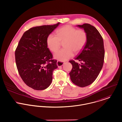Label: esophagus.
Returning <instances> with one entry per match:
<instances>
[{"label":"esophagus","mask_w":122,"mask_h":122,"mask_svg":"<svg viewBox=\"0 0 122 122\" xmlns=\"http://www.w3.org/2000/svg\"><path fill=\"white\" fill-rule=\"evenodd\" d=\"M56 64H57V66L58 67H60V66H62L63 65V64H64V63L63 62H61V61H57Z\"/></svg>","instance_id":"34e87169"}]
</instances>
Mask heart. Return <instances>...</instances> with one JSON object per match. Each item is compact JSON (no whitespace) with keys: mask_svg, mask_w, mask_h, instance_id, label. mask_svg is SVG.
<instances>
[{"mask_svg":"<svg viewBox=\"0 0 122 122\" xmlns=\"http://www.w3.org/2000/svg\"><path fill=\"white\" fill-rule=\"evenodd\" d=\"M56 35L50 34L47 39L49 49L53 52L57 51L64 43L65 47L57 51L54 55L56 59L65 61L78 54L85 47L87 41V34L82 29H77L71 25H65L58 29Z\"/></svg>","mask_w":122,"mask_h":122,"instance_id":"1","label":"heart"}]
</instances>
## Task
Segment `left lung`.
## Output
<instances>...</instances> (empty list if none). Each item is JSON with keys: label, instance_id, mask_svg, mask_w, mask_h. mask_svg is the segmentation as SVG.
Masks as SVG:
<instances>
[{"label": "left lung", "instance_id": "obj_1", "mask_svg": "<svg viewBox=\"0 0 122 122\" xmlns=\"http://www.w3.org/2000/svg\"><path fill=\"white\" fill-rule=\"evenodd\" d=\"M87 34V43L81 53L75 60L81 62L79 64L74 60L70 63L73 67L69 73L72 81L76 85L84 87L93 83L97 78L103 65L105 49L103 38L97 30L92 25H78Z\"/></svg>", "mask_w": 122, "mask_h": 122}]
</instances>
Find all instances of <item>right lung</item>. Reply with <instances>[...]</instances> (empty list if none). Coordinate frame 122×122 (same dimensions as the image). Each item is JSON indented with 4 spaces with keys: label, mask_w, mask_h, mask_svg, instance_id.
Returning <instances> with one entry per match:
<instances>
[{
    "label": "right lung",
    "mask_w": 122,
    "mask_h": 122,
    "mask_svg": "<svg viewBox=\"0 0 122 122\" xmlns=\"http://www.w3.org/2000/svg\"><path fill=\"white\" fill-rule=\"evenodd\" d=\"M60 23L32 27L26 30L15 51L17 68L25 83L35 90L50 85L57 61L47 48V39Z\"/></svg>",
    "instance_id": "add662e5"
}]
</instances>
